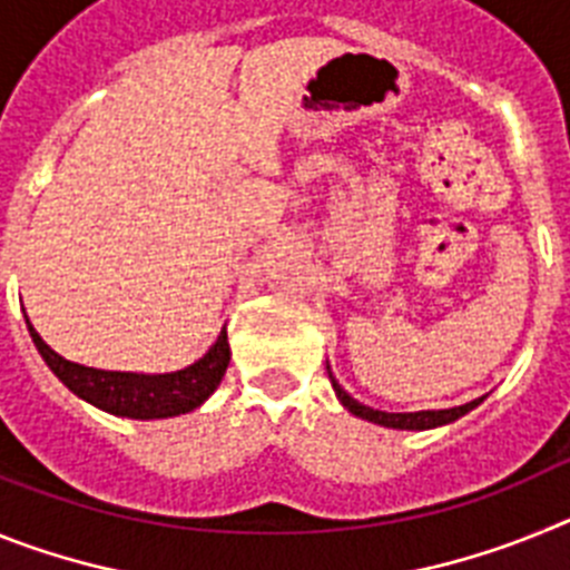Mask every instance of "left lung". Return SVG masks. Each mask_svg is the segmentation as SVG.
I'll return each instance as SVG.
<instances>
[{"label": "left lung", "instance_id": "8db88e82", "mask_svg": "<svg viewBox=\"0 0 570 570\" xmlns=\"http://www.w3.org/2000/svg\"><path fill=\"white\" fill-rule=\"evenodd\" d=\"M328 380L334 385V394L336 400L342 402V407H347L351 414L360 416V420L374 422V425L382 428H396V431H428V428H440V425H451L456 422L460 416H465L468 411L480 405L482 400H473L465 402V405H456V407H440V411H411V414H387V411H376V407H367L362 405L360 400L347 394L345 387L336 382V376L331 374V365H328Z\"/></svg>", "mask_w": 570, "mask_h": 570}]
</instances>
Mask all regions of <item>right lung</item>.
I'll use <instances>...</instances> for the list:
<instances>
[{
	"label": "right lung",
	"instance_id": "obj_1",
	"mask_svg": "<svg viewBox=\"0 0 570 570\" xmlns=\"http://www.w3.org/2000/svg\"><path fill=\"white\" fill-rule=\"evenodd\" d=\"M30 340L42 354L45 365L57 374L68 391L79 400L90 402L94 407L114 416H128V420H168V416L190 414L194 407L203 405L214 394L230 362L228 331H219L208 354L199 356L194 365L170 374H136V371H102V367H88L79 362H70L59 356L37 328L30 325Z\"/></svg>",
	"mask_w": 570,
	"mask_h": 570
}]
</instances>
